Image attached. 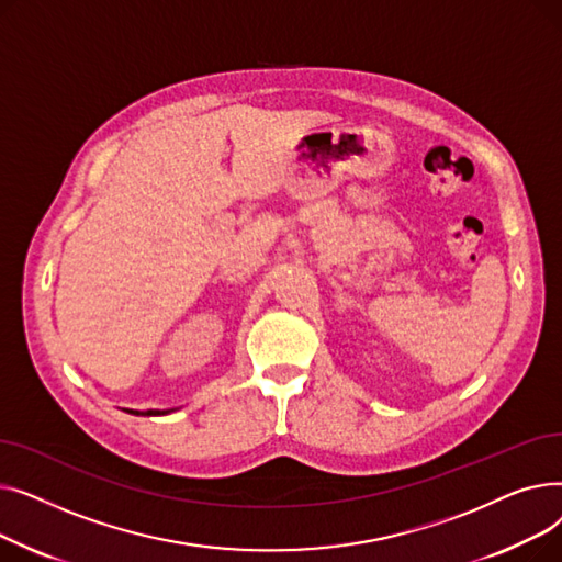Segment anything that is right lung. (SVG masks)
<instances>
[{
    "label": "right lung",
    "mask_w": 562,
    "mask_h": 562,
    "mask_svg": "<svg viewBox=\"0 0 562 562\" xmlns=\"http://www.w3.org/2000/svg\"><path fill=\"white\" fill-rule=\"evenodd\" d=\"M130 415H147V417H157V415H166L161 409H147V412H136V409H127Z\"/></svg>",
    "instance_id": "1"
}]
</instances>
